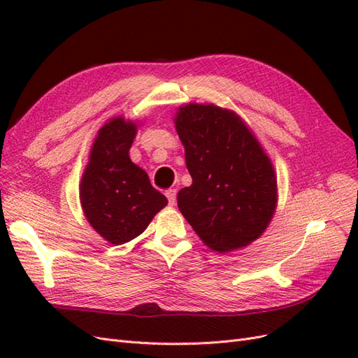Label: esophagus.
Instances as JSON below:
<instances>
[{"label":"esophagus","mask_w":358,"mask_h":358,"mask_svg":"<svg viewBox=\"0 0 358 358\" xmlns=\"http://www.w3.org/2000/svg\"><path fill=\"white\" fill-rule=\"evenodd\" d=\"M166 197H167L170 206H175V203H176V189H167Z\"/></svg>","instance_id":"34e87169"}]
</instances>
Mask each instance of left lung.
<instances>
[{
  "instance_id": "1",
  "label": "left lung",
  "mask_w": 358,
  "mask_h": 358,
  "mask_svg": "<svg viewBox=\"0 0 358 358\" xmlns=\"http://www.w3.org/2000/svg\"><path fill=\"white\" fill-rule=\"evenodd\" d=\"M191 187L178 208L204 245L230 252L252 243L273 218L276 175L243 119L215 104L182 106L175 117Z\"/></svg>"
}]
</instances>
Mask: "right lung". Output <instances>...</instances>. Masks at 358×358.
Wrapping results in <instances>:
<instances>
[{
	"mask_svg": "<svg viewBox=\"0 0 358 358\" xmlns=\"http://www.w3.org/2000/svg\"><path fill=\"white\" fill-rule=\"evenodd\" d=\"M137 125L122 116L104 124L92 145L80 180L86 220L107 242L122 245L142 234L167 199L129 159Z\"/></svg>",
	"mask_w": 358,
	"mask_h": 358,
	"instance_id": "obj_1",
	"label": "right lung"
}]
</instances>
